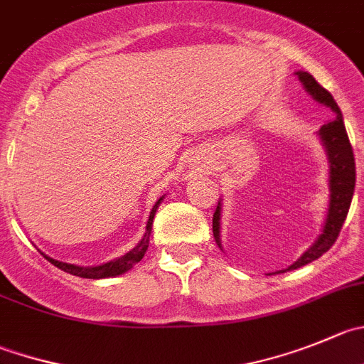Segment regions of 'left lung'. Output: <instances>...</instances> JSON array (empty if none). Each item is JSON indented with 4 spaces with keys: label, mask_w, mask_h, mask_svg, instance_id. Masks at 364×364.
<instances>
[{
    "label": "left lung",
    "mask_w": 364,
    "mask_h": 364,
    "mask_svg": "<svg viewBox=\"0 0 364 364\" xmlns=\"http://www.w3.org/2000/svg\"><path fill=\"white\" fill-rule=\"evenodd\" d=\"M300 82L306 87V91L316 100L318 103H323L325 107L332 110L336 114L328 123H325L323 127L318 130V136H320L321 143H323L325 150H327L328 157V209H327V218H325L323 230L318 236V240L314 241V245L311 248H307L302 254V257L299 261L293 262L291 266L284 269V272H289V269H296L300 266H306L309 262L316 261L320 255H323L328 248L334 245V241L340 236V230L345 223V218H347L348 209H350L352 196H354V188H355V161H354V151H352V144L348 141L347 128H345L343 116H341V110L338 107V103L334 102L331 92L327 89L321 87L316 80L313 78V75L306 71H296ZM220 220H221V203L218 202L216 210H214L213 218V234L214 240H216L218 247L221 248V240H220ZM223 250V248H221Z\"/></svg>",
    "instance_id": "left-lung-1"
}]
</instances>
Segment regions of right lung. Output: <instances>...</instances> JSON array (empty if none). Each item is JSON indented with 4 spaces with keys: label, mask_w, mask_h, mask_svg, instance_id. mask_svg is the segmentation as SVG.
<instances>
[{
    "label": "right lung",
    "mask_w": 364,
    "mask_h": 364,
    "mask_svg": "<svg viewBox=\"0 0 364 364\" xmlns=\"http://www.w3.org/2000/svg\"><path fill=\"white\" fill-rule=\"evenodd\" d=\"M162 200H164V196H161V198L155 202V205L151 207L150 218H148V223H146V232H144L143 240L137 243V247H134L132 250L128 252V254L121 255V257L114 259V261H109V262H105V264H100V266H87V268H85V266L68 264V262L55 261V259L48 257V255H44V254L43 255L51 262V264L57 266V268H60V269H64L65 273H71V275H76V277H84V279H109V277L121 275V273L128 272V269L132 268L134 264H137V262L144 257V254H146L148 245H150V234H151V225H154V216H155V213H157V207L161 205Z\"/></svg>",
    "instance_id": "add662e5"
}]
</instances>
